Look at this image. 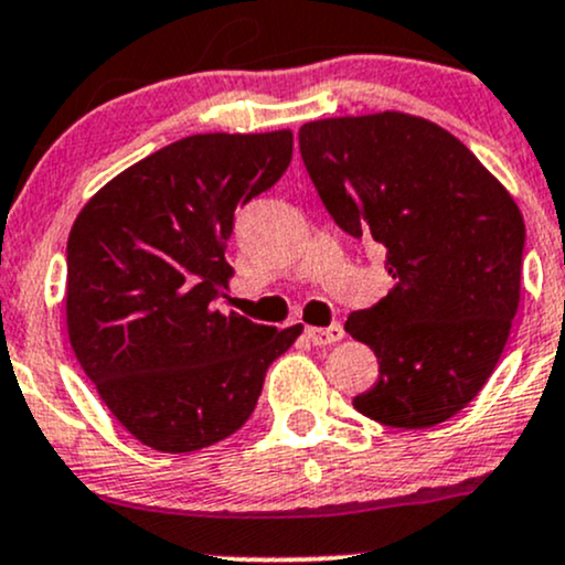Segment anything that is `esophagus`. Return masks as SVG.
<instances>
[{
	"label": "esophagus",
	"instance_id": "obj_1",
	"mask_svg": "<svg viewBox=\"0 0 565 565\" xmlns=\"http://www.w3.org/2000/svg\"><path fill=\"white\" fill-rule=\"evenodd\" d=\"M343 327L340 324H332V327H308L306 330V338L311 340L313 345H332L338 343V340H343Z\"/></svg>",
	"mask_w": 565,
	"mask_h": 565
}]
</instances>
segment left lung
I'll use <instances>...</instances> for the list:
<instances>
[{"mask_svg": "<svg viewBox=\"0 0 565 565\" xmlns=\"http://www.w3.org/2000/svg\"><path fill=\"white\" fill-rule=\"evenodd\" d=\"M321 203L386 246L394 287L345 332L377 356L353 407L394 429L454 418L491 377L520 306L525 222L469 147L424 117L377 111L300 128Z\"/></svg>", "mask_w": 565, "mask_h": 565, "instance_id": "obj_1", "label": "left lung"}]
</instances>
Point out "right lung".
Masks as SVG:
<instances>
[{
  "mask_svg": "<svg viewBox=\"0 0 565 565\" xmlns=\"http://www.w3.org/2000/svg\"><path fill=\"white\" fill-rule=\"evenodd\" d=\"M292 131L195 134L117 173L66 244V330L109 413L147 448L192 454L249 420L302 324L222 313L235 209L281 179Z\"/></svg>",
  "mask_w": 565,
  "mask_h": 565,
  "instance_id": "1",
  "label": "right lung"
}]
</instances>
